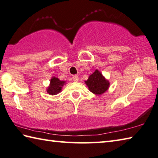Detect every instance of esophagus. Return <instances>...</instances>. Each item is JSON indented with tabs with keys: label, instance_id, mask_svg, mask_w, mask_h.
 <instances>
[{
	"label": "esophagus",
	"instance_id": "obj_1",
	"mask_svg": "<svg viewBox=\"0 0 158 158\" xmlns=\"http://www.w3.org/2000/svg\"><path fill=\"white\" fill-rule=\"evenodd\" d=\"M72 79H73V81L74 82H77L78 81V79H79V77L77 76H73V77H72Z\"/></svg>",
	"mask_w": 158,
	"mask_h": 158
}]
</instances>
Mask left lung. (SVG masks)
Wrapping results in <instances>:
<instances>
[{"label": "left lung", "instance_id": "8db88e82", "mask_svg": "<svg viewBox=\"0 0 158 158\" xmlns=\"http://www.w3.org/2000/svg\"><path fill=\"white\" fill-rule=\"evenodd\" d=\"M90 92L96 95H101L108 89L110 82L105 78L98 70H96L90 75L87 81H85Z\"/></svg>", "mask_w": 158, "mask_h": 158}]
</instances>
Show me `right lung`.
Wrapping results in <instances>:
<instances>
[{
    "label": "right lung",
    "mask_w": 158,
    "mask_h": 158,
    "mask_svg": "<svg viewBox=\"0 0 158 158\" xmlns=\"http://www.w3.org/2000/svg\"><path fill=\"white\" fill-rule=\"evenodd\" d=\"M65 84V81H61L56 77H52L50 82V85L47 88V92L50 95H55L62 91V88Z\"/></svg>",
    "instance_id": "1"
}]
</instances>
